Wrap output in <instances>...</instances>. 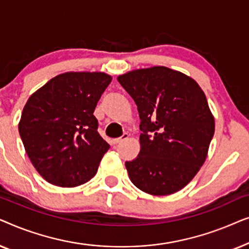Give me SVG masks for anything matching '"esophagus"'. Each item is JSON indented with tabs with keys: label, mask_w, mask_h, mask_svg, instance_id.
I'll return each instance as SVG.
<instances>
[{
	"label": "esophagus",
	"mask_w": 249,
	"mask_h": 249,
	"mask_svg": "<svg viewBox=\"0 0 249 249\" xmlns=\"http://www.w3.org/2000/svg\"><path fill=\"white\" fill-rule=\"evenodd\" d=\"M128 137H129V135L125 134V132H124V134L122 135L120 138H115V139H113V144H115V145L120 144V142H122L124 141H127Z\"/></svg>",
	"instance_id": "obj_1"
}]
</instances>
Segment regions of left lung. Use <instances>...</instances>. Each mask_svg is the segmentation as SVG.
<instances>
[{"label":"left lung","instance_id":"8db88e82","mask_svg":"<svg viewBox=\"0 0 249 249\" xmlns=\"http://www.w3.org/2000/svg\"><path fill=\"white\" fill-rule=\"evenodd\" d=\"M137 105L141 152L125 162L131 182L164 196L188 185L205 162L214 118L193 78L166 67L132 70L118 77Z\"/></svg>","mask_w":249,"mask_h":249}]
</instances>
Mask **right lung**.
I'll use <instances>...</instances> for the list:
<instances>
[{
  "instance_id": "1",
  "label": "right lung",
  "mask_w": 249,
  "mask_h": 249,
  "mask_svg": "<svg viewBox=\"0 0 249 249\" xmlns=\"http://www.w3.org/2000/svg\"><path fill=\"white\" fill-rule=\"evenodd\" d=\"M111 80L104 72L61 73L28 98L19 134L47 182L77 187L96 175L110 145L97 132L93 113Z\"/></svg>"
}]
</instances>
